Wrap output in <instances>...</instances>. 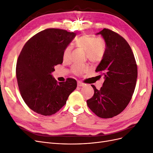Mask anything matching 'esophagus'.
Returning a JSON list of instances; mask_svg holds the SVG:
<instances>
[{"instance_id": "esophagus-1", "label": "esophagus", "mask_w": 153, "mask_h": 153, "mask_svg": "<svg viewBox=\"0 0 153 153\" xmlns=\"http://www.w3.org/2000/svg\"><path fill=\"white\" fill-rule=\"evenodd\" d=\"M77 84H78V86H79V87H84L85 85L84 83H83V82H82L80 81H78Z\"/></svg>"}]
</instances>
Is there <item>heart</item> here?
Segmentation results:
<instances>
[{"label": "heart", "mask_w": 153, "mask_h": 153, "mask_svg": "<svg viewBox=\"0 0 153 153\" xmlns=\"http://www.w3.org/2000/svg\"><path fill=\"white\" fill-rule=\"evenodd\" d=\"M75 45L78 48L85 52V57L92 64H98L101 61L105 53V43L101 38H96L90 35H82L76 38ZM71 47L68 46L63 51L62 58L68 61L71 58ZM89 69L85 64H76L72 67V71L76 75H81Z\"/></svg>", "instance_id": "obj_1"}]
</instances>
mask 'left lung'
Returning a JSON list of instances; mask_svg holds the SVG:
<instances>
[{
	"label": "left lung",
	"instance_id": "8db88e82",
	"mask_svg": "<svg viewBox=\"0 0 153 153\" xmlns=\"http://www.w3.org/2000/svg\"><path fill=\"white\" fill-rule=\"evenodd\" d=\"M98 34L102 36L106 48L96 72L104 75L105 80L100 90L91 85L94 94L87 104L97 116L112 118L122 112L132 98L137 65L130 46L121 35L105 28Z\"/></svg>",
	"mask_w": 153,
	"mask_h": 153
}]
</instances>
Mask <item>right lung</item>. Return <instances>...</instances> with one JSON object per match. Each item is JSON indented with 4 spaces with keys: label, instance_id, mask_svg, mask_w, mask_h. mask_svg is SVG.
I'll return each instance as SVG.
<instances>
[{
    "label": "right lung",
    "instance_id": "add662e5",
    "mask_svg": "<svg viewBox=\"0 0 153 153\" xmlns=\"http://www.w3.org/2000/svg\"><path fill=\"white\" fill-rule=\"evenodd\" d=\"M76 36L59 29H47L32 36L18 58L16 74L20 94L37 114L52 115L62 108L75 90L76 80L58 83L51 73L63 61V51Z\"/></svg>",
    "mask_w": 153,
    "mask_h": 153
}]
</instances>
